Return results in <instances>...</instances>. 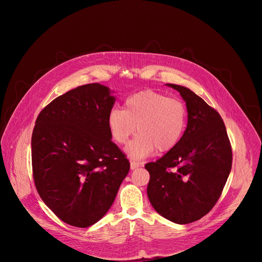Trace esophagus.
Wrapping results in <instances>:
<instances>
[{"label":"esophagus","mask_w":262,"mask_h":262,"mask_svg":"<svg viewBox=\"0 0 262 262\" xmlns=\"http://www.w3.org/2000/svg\"><path fill=\"white\" fill-rule=\"evenodd\" d=\"M138 167H140V163L135 162V161H130V169H132V170L137 169Z\"/></svg>","instance_id":"obj_1"}]
</instances>
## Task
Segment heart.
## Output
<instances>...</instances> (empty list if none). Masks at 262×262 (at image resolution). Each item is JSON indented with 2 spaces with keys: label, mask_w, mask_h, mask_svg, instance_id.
I'll return each instance as SVG.
<instances>
[{
  "label": "heart",
  "mask_w": 262,
  "mask_h": 262,
  "mask_svg": "<svg viewBox=\"0 0 262 262\" xmlns=\"http://www.w3.org/2000/svg\"><path fill=\"white\" fill-rule=\"evenodd\" d=\"M185 104L177 99L144 90L130 95L123 110L114 108L107 116V127L113 140L125 145L132 136H139L126 148L134 160H141L156 151L167 152L179 143L186 125Z\"/></svg>",
  "instance_id": "b5f03b06"
}]
</instances>
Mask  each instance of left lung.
<instances>
[{
	"mask_svg": "<svg viewBox=\"0 0 262 262\" xmlns=\"http://www.w3.org/2000/svg\"><path fill=\"white\" fill-rule=\"evenodd\" d=\"M177 90L188 110V126L179 143L145 169L150 174L147 195L154 208L176 224L208 213L219 200L232 165L230 141L217 112L183 86Z\"/></svg>",
	"mask_w": 262,
	"mask_h": 262,
	"instance_id": "1",
	"label": "left lung"
}]
</instances>
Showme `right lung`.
<instances>
[{
  "label": "right lung",
  "mask_w": 262,
  "mask_h": 262,
  "mask_svg": "<svg viewBox=\"0 0 262 262\" xmlns=\"http://www.w3.org/2000/svg\"><path fill=\"white\" fill-rule=\"evenodd\" d=\"M115 100L107 87L87 84L54 99L36 119L31 142L35 186L68 225L86 228L98 222L129 171L107 127Z\"/></svg>",
  "instance_id": "add662e5"
}]
</instances>
